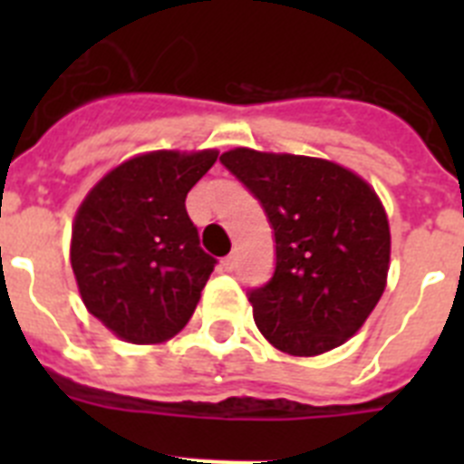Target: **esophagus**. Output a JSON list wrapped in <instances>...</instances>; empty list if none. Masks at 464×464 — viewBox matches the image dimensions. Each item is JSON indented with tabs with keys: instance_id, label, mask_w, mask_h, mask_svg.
Here are the masks:
<instances>
[{
	"instance_id": "obj_1",
	"label": "esophagus",
	"mask_w": 464,
	"mask_h": 464,
	"mask_svg": "<svg viewBox=\"0 0 464 464\" xmlns=\"http://www.w3.org/2000/svg\"><path fill=\"white\" fill-rule=\"evenodd\" d=\"M223 267H225V272H235V269H237V256H227V257H225Z\"/></svg>"
}]
</instances>
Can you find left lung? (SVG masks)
<instances>
[{
    "label": "left lung",
    "mask_w": 464,
    "mask_h": 464,
    "mask_svg": "<svg viewBox=\"0 0 464 464\" xmlns=\"http://www.w3.org/2000/svg\"><path fill=\"white\" fill-rule=\"evenodd\" d=\"M220 162L267 213L272 278L248 293L257 330L290 355H321L362 327L385 290L391 229L353 171L318 158L235 149Z\"/></svg>",
    "instance_id": "1"
}]
</instances>
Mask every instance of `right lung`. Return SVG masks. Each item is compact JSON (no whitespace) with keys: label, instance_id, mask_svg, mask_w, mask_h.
<instances>
[{"label":"right lung","instance_id":"1","mask_svg":"<svg viewBox=\"0 0 464 464\" xmlns=\"http://www.w3.org/2000/svg\"><path fill=\"white\" fill-rule=\"evenodd\" d=\"M218 150H155L127 160L79 207L72 269L83 304L132 343L167 342L186 327L216 257L204 253L186 197Z\"/></svg>","mask_w":464,"mask_h":464}]
</instances>
